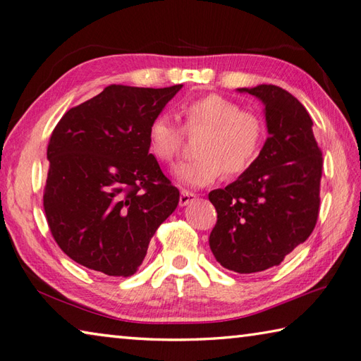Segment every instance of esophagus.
I'll return each mask as SVG.
<instances>
[{"mask_svg":"<svg viewBox=\"0 0 361 361\" xmlns=\"http://www.w3.org/2000/svg\"><path fill=\"white\" fill-rule=\"evenodd\" d=\"M195 199H196V195L190 193V191H182L180 197H179V205H180V207H185V205H188L190 202H193Z\"/></svg>","mask_w":361,"mask_h":361,"instance_id":"obj_1","label":"esophagus"}]
</instances>
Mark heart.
Masks as SVG:
<instances>
[{"mask_svg":"<svg viewBox=\"0 0 361 361\" xmlns=\"http://www.w3.org/2000/svg\"><path fill=\"white\" fill-rule=\"evenodd\" d=\"M183 130H205L196 145L197 157L176 168V178L190 188H202L219 180L224 173L236 178L258 160L266 140V122L255 111L221 94H207L180 106ZM182 128L165 116H156L148 126V148L159 162L170 165L185 142Z\"/></svg>","mask_w":361,"mask_h":361,"instance_id":"heart-1","label":"heart"}]
</instances>
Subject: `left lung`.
<instances>
[{"mask_svg": "<svg viewBox=\"0 0 361 361\" xmlns=\"http://www.w3.org/2000/svg\"><path fill=\"white\" fill-rule=\"evenodd\" d=\"M266 105L269 137L255 165L208 195L218 212L210 248L222 267L255 274L278 266L315 228L323 153L298 99L275 85L243 87Z\"/></svg>", "mask_w": 361, "mask_h": 361, "instance_id": "obj_1", "label": "left lung"}]
</instances>
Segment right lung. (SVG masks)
Segmentation results:
<instances>
[{"label": "right lung", "instance_id": "add662e5", "mask_svg": "<svg viewBox=\"0 0 361 361\" xmlns=\"http://www.w3.org/2000/svg\"><path fill=\"white\" fill-rule=\"evenodd\" d=\"M182 85H109L71 108L47 143V226L71 259L130 276L179 204V190L148 153V126Z\"/></svg>", "mask_w": 361, "mask_h": 361}]
</instances>
